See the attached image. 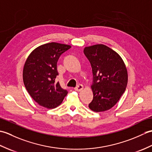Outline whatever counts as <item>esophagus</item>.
I'll use <instances>...</instances> for the list:
<instances>
[{
  "instance_id": "obj_1",
  "label": "esophagus",
  "mask_w": 152,
  "mask_h": 152,
  "mask_svg": "<svg viewBox=\"0 0 152 152\" xmlns=\"http://www.w3.org/2000/svg\"><path fill=\"white\" fill-rule=\"evenodd\" d=\"M83 89V86L81 84H80V85L77 86L76 88H74V90H75V91H81Z\"/></svg>"
}]
</instances>
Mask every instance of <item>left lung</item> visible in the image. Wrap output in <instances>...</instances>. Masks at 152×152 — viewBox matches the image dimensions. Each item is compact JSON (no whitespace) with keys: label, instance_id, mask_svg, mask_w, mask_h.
Segmentation results:
<instances>
[{"label":"left lung","instance_id":"obj_1","mask_svg":"<svg viewBox=\"0 0 152 152\" xmlns=\"http://www.w3.org/2000/svg\"><path fill=\"white\" fill-rule=\"evenodd\" d=\"M83 53L91 63L93 76V99L89 108L96 112L108 110L125 91L128 82L125 64L116 51L104 44L86 47Z\"/></svg>","mask_w":152,"mask_h":152}]
</instances>
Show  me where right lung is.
<instances>
[{"label":"right lung","mask_w":152,"mask_h":152,"mask_svg":"<svg viewBox=\"0 0 152 152\" xmlns=\"http://www.w3.org/2000/svg\"><path fill=\"white\" fill-rule=\"evenodd\" d=\"M71 46L57 42L47 43L32 51L25 61L23 80L28 93L43 107L52 109L59 106L68 91L56 82L59 74L57 63L61 55Z\"/></svg>","instance_id":"obj_1"}]
</instances>
